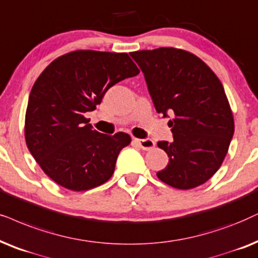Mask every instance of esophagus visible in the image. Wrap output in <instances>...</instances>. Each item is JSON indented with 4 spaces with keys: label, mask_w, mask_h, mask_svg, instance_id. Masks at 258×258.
Masks as SVG:
<instances>
[{
    "label": "esophagus",
    "mask_w": 258,
    "mask_h": 258,
    "mask_svg": "<svg viewBox=\"0 0 258 258\" xmlns=\"http://www.w3.org/2000/svg\"><path fill=\"white\" fill-rule=\"evenodd\" d=\"M134 142L145 150H150L155 147V142L150 139H134Z\"/></svg>",
    "instance_id": "34e87169"
}]
</instances>
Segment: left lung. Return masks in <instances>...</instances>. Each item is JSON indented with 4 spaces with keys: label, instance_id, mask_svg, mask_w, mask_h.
<instances>
[{
    "label": "left lung",
    "instance_id": "8db88e82",
    "mask_svg": "<svg viewBox=\"0 0 258 258\" xmlns=\"http://www.w3.org/2000/svg\"><path fill=\"white\" fill-rule=\"evenodd\" d=\"M145 75L156 111L167 117L173 142L160 141L169 162L156 173L167 185L190 189L205 183L225 159L235 132L218 77L202 59L174 47L130 53Z\"/></svg>",
    "mask_w": 258,
    "mask_h": 258
}]
</instances>
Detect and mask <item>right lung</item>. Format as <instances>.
<instances>
[{"mask_svg": "<svg viewBox=\"0 0 258 258\" xmlns=\"http://www.w3.org/2000/svg\"><path fill=\"white\" fill-rule=\"evenodd\" d=\"M140 70L126 53L79 49L49 63L33 85L25 118V139L41 169L58 185L82 192L111 178L117 156L132 142L92 130L84 113L105 92Z\"/></svg>", "mask_w": 258, "mask_h": 258, "instance_id": "1", "label": "right lung"}]
</instances>
